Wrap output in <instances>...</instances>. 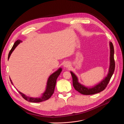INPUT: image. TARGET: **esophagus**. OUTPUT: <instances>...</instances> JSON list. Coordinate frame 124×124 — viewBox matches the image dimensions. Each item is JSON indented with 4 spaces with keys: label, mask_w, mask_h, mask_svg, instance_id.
<instances>
[{
    "label": "esophagus",
    "mask_w": 124,
    "mask_h": 124,
    "mask_svg": "<svg viewBox=\"0 0 124 124\" xmlns=\"http://www.w3.org/2000/svg\"><path fill=\"white\" fill-rule=\"evenodd\" d=\"M69 66H70V64H69V63L68 62H65V63L64 64V67H65V68H67V67H68Z\"/></svg>",
    "instance_id": "esophagus-1"
}]
</instances>
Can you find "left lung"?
Returning <instances> with one entry per match:
<instances>
[{
    "mask_svg": "<svg viewBox=\"0 0 124 124\" xmlns=\"http://www.w3.org/2000/svg\"><path fill=\"white\" fill-rule=\"evenodd\" d=\"M110 46V65L108 70V73L102 80L97 84L90 87H86L78 82L77 76L72 71H70L73 78V84L75 89L80 94L85 95H93L100 93L105 89L107 87L111 77L112 76L115 70V61L114 59V50L112 42H109Z\"/></svg>",
    "mask_w": 124,
    "mask_h": 124,
    "instance_id": "obj_1",
    "label": "left lung"
}]
</instances>
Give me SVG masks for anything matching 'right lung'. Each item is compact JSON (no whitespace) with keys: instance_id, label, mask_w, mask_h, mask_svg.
I'll return each mask as SVG.
<instances>
[{"instance_id":"1","label":"right lung","mask_w":124,"mask_h":124,"mask_svg":"<svg viewBox=\"0 0 124 124\" xmlns=\"http://www.w3.org/2000/svg\"><path fill=\"white\" fill-rule=\"evenodd\" d=\"M23 41L20 40H17V41H16V42L14 43L12 49L9 52V54L8 55V59H9L10 58V56L11 54H12V53L13 51L14 50L15 48L19 44L22 43ZM62 69L61 68H59L57 70H56L55 72H54V73H52L48 78L47 83H46V90L42 94V96L39 97V98H33V97H29L27 96H26L25 94H23V93L21 92L19 90H17V91L19 92V93L21 95V96L27 101L31 102H42L45 101H46L49 99L51 96L52 95V94H54V89H55V87L56 85V80L57 78H58V76L60 75L61 72H62ZM10 81L12 85H13V83L12 82V80L10 78Z\"/></svg>"}]
</instances>
